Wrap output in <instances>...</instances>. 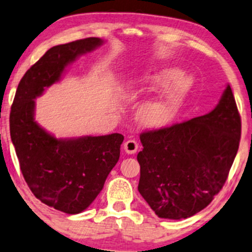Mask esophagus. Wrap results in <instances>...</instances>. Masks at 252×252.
I'll list each match as a JSON object with an SVG mask.
<instances>
[{
    "mask_svg": "<svg viewBox=\"0 0 252 252\" xmlns=\"http://www.w3.org/2000/svg\"><path fill=\"white\" fill-rule=\"evenodd\" d=\"M137 148L138 144L135 140H128L125 142V144H124V150H125L126 153H128V155H134V153L137 151Z\"/></svg>",
    "mask_w": 252,
    "mask_h": 252,
    "instance_id": "1",
    "label": "esophagus"
}]
</instances>
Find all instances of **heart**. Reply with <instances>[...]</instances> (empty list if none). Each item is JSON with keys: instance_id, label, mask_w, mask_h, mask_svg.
<instances>
[{"instance_id": "1", "label": "heart", "mask_w": 252, "mask_h": 252, "mask_svg": "<svg viewBox=\"0 0 252 252\" xmlns=\"http://www.w3.org/2000/svg\"><path fill=\"white\" fill-rule=\"evenodd\" d=\"M142 85L157 91L165 89L161 95L148 101L138 110V119L147 127H162L176 117L189 89V78L178 75L177 69L159 67L138 79Z\"/></svg>"}]
</instances>
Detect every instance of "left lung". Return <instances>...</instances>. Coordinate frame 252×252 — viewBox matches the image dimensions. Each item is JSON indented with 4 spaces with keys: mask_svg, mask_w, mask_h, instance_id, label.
<instances>
[{
    "mask_svg": "<svg viewBox=\"0 0 252 252\" xmlns=\"http://www.w3.org/2000/svg\"><path fill=\"white\" fill-rule=\"evenodd\" d=\"M240 137L241 118L227 85L209 114L140 135L138 192L160 218L193 216L224 187Z\"/></svg>",
    "mask_w": 252,
    "mask_h": 252,
    "instance_id": "8db88e82",
    "label": "left lung"
}]
</instances>
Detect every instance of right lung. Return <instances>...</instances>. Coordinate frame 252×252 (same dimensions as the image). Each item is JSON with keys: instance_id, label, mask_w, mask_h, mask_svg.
Returning a JSON list of instances; mask_svg holds the SVG:
<instances>
[{"instance_id": "right-lung-1", "label": "right lung", "mask_w": 252, "mask_h": 252, "mask_svg": "<svg viewBox=\"0 0 252 252\" xmlns=\"http://www.w3.org/2000/svg\"><path fill=\"white\" fill-rule=\"evenodd\" d=\"M103 44L89 37L51 47L26 71L10 112V135L25 181L43 203L65 214H79L103 189L118 162L122 134L57 138L35 120V99L59 82L64 69Z\"/></svg>"}]
</instances>
